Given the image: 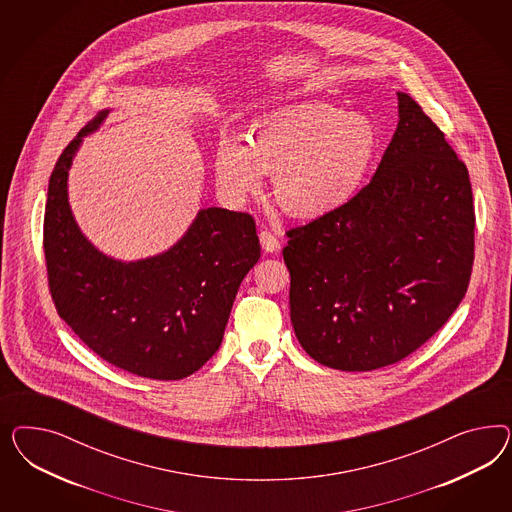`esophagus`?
Returning a JSON list of instances; mask_svg holds the SVG:
<instances>
[{
	"instance_id": "1",
	"label": "esophagus",
	"mask_w": 512,
	"mask_h": 512,
	"mask_svg": "<svg viewBox=\"0 0 512 512\" xmlns=\"http://www.w3.org/2000/svg\"><path fill=\"white\" fill-rule=\"evenodd\" d=\"M259 238H261V246H263L264 251H268V253L278 251L279 238L276 234L272 233V231L264 229V231H261V234H259Z\"/></svg>"
}]
</instances>
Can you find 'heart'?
<instances>
[{
    "mask_svg": "<svg viewBox=\"0 0 512 512\" xmlns=\"http://www.w3.org/2000/svg\"><path fill=\"white\" fill-rule=\"evenodd\" d=\"M381 152V135L368 116L332 103H302L276 110L238 137L217 142V186L242 202L274 174V197L293 217L326 216L351 201Z\"/></svg>",
    "mask_w": 512,
    "mask_h": 512,
    "instance_id": "b5f03b06",
    "label": "heart"
}]
</instances>
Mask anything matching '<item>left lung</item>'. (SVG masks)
Wrapping results in <instances>:
<instances>
[{"label": "left lung", "instance_id": "obj_1", "mask_svg": "<svg viewBox=\"0 0 512 512\" xmlns=\"http://www.w3.org/2000/svg\"><path fill=\"white\" fill-rule=\"evenodd\" d=\"M372 182L289 229L291 321L304 351L341 372L396 364L449 321L475 259L467 167L407 93Z\"/></svg>", "mask_w": 512, "mask_h": 512}]
</instances>
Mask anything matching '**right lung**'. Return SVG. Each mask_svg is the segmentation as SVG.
Segmentation results:
<instances>
[{
	"mask_svg": "<svg viewBox=\"0 0 512 512\" xmlns=\"http://www.w3.org/2000/svg\"><path fill=\"white\" fill-rule=\"evenodd\" d=\"M99 112L71 140L48 182L43 248L48 291L71 330L97 357L146 379L178 381L214 357L242 279L261 257L255 219L201 210L169 251L137 263L105 257L78 231L67 172Z\"/></svg>",
	"mask_w": 512,
	"mask_h": 512,
	"instance_id": "add662e5",
	"label": "right lung"
}]
</instances>
